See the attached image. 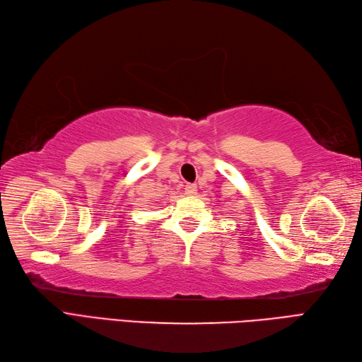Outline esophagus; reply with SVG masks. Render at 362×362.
<instances>
[{
  "label": "esophagus",
  "instance_id": "obj_1",
  "mask_svg": "<svg viewBox=\"0 0 362 362\" xmlns=\"http://www.w3.org/2000/svg\"><path fill=\"white\" fill-rule=\"evenodd\" d=\"M184 192H186V195L194 197L197 194V186L195 184H187V186L184 187Z\"/></svg>",
  "mask_w": 362,
  "mask_h": 362
}]
</instances>
